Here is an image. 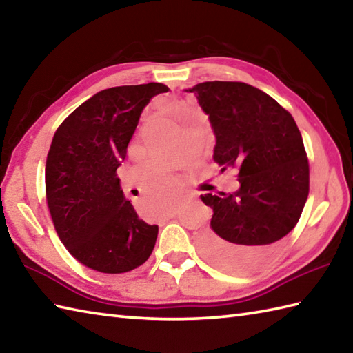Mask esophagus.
<instances>
[{"label": "esophagus", "instance_id": "1", "mask_svg": "<svg viewBox=\"0 0 353 353\" xmlns=\"http://www.w3.org/2000/svg\"><path fill=\"white\" fill-rule=\"evenodd\" d=\"M176 214H177L176 210H170L168 211V217H176Z\"/></svg>", "mask_w": 353, "mask_h": 353}]
</instances>
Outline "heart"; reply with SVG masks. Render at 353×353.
Returning <instances> with one entry per match:
<instances>
[{"instance_id": "b5f03b06", "label": "heart", "mask_w": 353, "mask_h": 353, "mask_svg": "<svg viewBox=\"0 0 353 353\" xmlns=\"http://www.w3.org/2000/svg\"><path fill=\"white\" fill-rule=\"evenodd\" d=\"M151 190L154 192V197H156V202L159 205V208H165V206L168 205V200H167V194L170 191V186L171 183L167 181V177H165L163 172H156V174L151 176Z\"/></svg>"}]
</instances>
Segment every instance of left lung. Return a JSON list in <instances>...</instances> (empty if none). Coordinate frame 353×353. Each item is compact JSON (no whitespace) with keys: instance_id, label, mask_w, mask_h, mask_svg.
Masks as SVG:
<instances>
[{"instance_id":"left-lung-1","label":"left lung","mask_w":353,"mask_h":353,"mask_svg":"<svg viewBox=\"0 0 353 353\" xmlns=\"http://www.w3.org/2000/svg\"><path fill=\"white\" fill-rule=\"evenodd\" d=\"M194 93L216 136L214 162L239 171L232 194L202 196L212 208L200 248L232 272L263 265L291 232L309 194V163L301 133L288 110L245 82H200Z\"/></svg>"}]
</instances>
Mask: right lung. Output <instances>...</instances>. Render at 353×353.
I'll return each mask as SVG.
<instances>
[{"label": "right lung", "mask_w": 353, "mask_h": 353, "mask_svg": "<svg viewBox=\"0 0 353 353\" xmlns=\"http://www.w3.org/2000/svg\"><path fill=\"white\" fill-rule=\"evenodd\" d=\"M159 82L105 88L61 123L47 154L46 194L54 230L82 265L123 274L153 252L159 228L145 223L127 200L117 168Z\"/></svg>", "instance_id": "right-lung-1"}]
</instances>
